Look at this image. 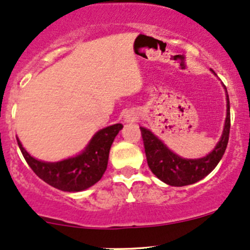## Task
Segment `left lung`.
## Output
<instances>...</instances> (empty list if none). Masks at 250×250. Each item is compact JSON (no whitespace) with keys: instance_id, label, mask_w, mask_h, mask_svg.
<instances>
[{"instance_id":"1","label":"left lung","mask_w":250,"mask_h":250,"mask_svg":"<svg viewBox=\"0 0 250 250\" xmlns=\"http://www.w3.org/2000/svg\"><path fill=\"white\" fill-rule=\"evenodd\" d=\"M228 100V116L223 137L216 147L209 155L197 160H185L173 153L158 138H156L150 130L140 127L141 138L144 141L146 160L151 172L155 174L163 183L172 186H185L195 184L208 175L220 162L225 153L226 146L230 135V100Z\"/></svg>"}]
</instances>
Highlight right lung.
<instances>
[{
    "label": "right lung",
    "mask_w": 250,
    "mask_h": 250,
    "mask_svg": "<svg viewBox=\"0 0 250 250\" xmlns=\"http://www.w3.org/2000/svg\"><path fill=\"white\" fill-rule=\"evenodd\" d=\"M122 127L117 123L99 130L83 153L55 163L41 162L31 157L20 141H17L25 161L40 179L62 191L77 192L90 188L102 179L106 170L112 141Z\"/></svg>",
    "instance_id": "right-lung-1"
}]
</instances>
